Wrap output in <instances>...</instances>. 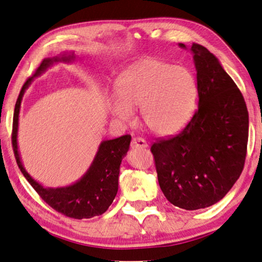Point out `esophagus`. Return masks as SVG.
<instances>
[{
	"label": "esophagus",
	"mask_w": 262,
	"mask_h": 262,
	"mask_svg": "<svg viewBox=\"0 0 262 262\" xmlns=\"http://www.w3.org/2000/svg\"><path fill=\"white\" fill-rule=\"evenodd\" d=\"M130 146L132 148H145L147 147V142L142 138H133Z\"/></svg>",
	"instance_id": "34e87169"
}]
</instances>
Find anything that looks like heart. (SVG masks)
<instances>
[{
    "instance_id": "1",
    "label": "heart",
    "mask_w": 262,
    "mask_h": 262,
    "mask_svg": "<svg viewBox=\"0 0 262 262\" xmlns=\"http://www.w3.org/2000/svg\"><path fill=\"white\" fill-rule=\"evenodd\" d=\"M117 93L111 110L120 120H133L140 109L144 124L153 133L169 135L184 127L198 98L195 76L183 67H175L157 58L137 62L118 78Z\"/></svg>"
}]
</instances>
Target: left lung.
Returning a JSON list of instances; mask_svg holds the SVG:
<instances>
[{"mask_svg":"<svg viewBox=\"0 0 262 262\" xmlns=\"http://www.w3.org/2000/svg\"><path fill=\"white\" fill-rule=\"evenodd\" d=\"M190 51L199 107L181 133L157 139L151 152L165 198L194 211L222 200L238 180L246 162L249 117L242 93L218 58L195 43Z\"/></svg>","mask_w":262,"mask_h":262,"instance_id":"obj_1","label":"left lung"}]
</instances>
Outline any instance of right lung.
I'll return each instance as SVG.
<instances>
[{
	"instance_id": "obj_1",
	"label": "right lung",
	"mask_w": 262,
	"mask_h": 262,
	"mask_svg": "<svg viewBox=\"0 0 262 262\" xmlns=\"http://www.w3.org/2000/svg\"><path fill=\"white\" fill-rule=\"evenodd\" d=\"M75 58L73 54H62L52 58H45L34 72L32 78L24 83L20 95L17 97L13 117L12 144L17 166L23 175L29 181L39 196L55 211L67 215L69 218L83 219L100 215L105 212L111 204L118 189V175L120 165L123 157L127 155L130 144V135H123L113 140H105L100 144L98 152L87 172L78 182L62 188H44L29 175L24 167L17 151V121H19L20 105L24 93L30 86L34 76L40 75L45 69L56 62H72Z\"/></svg>"
}]
</instances>
